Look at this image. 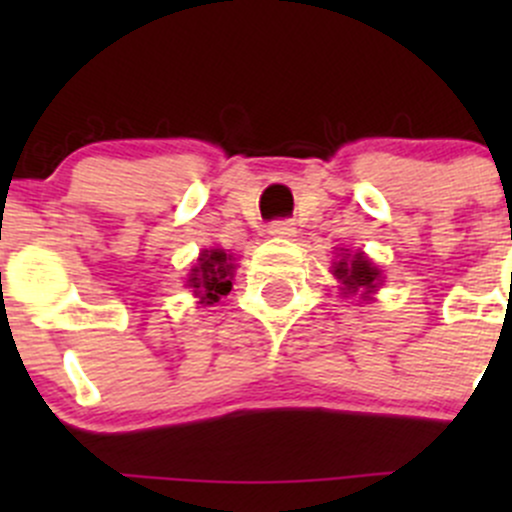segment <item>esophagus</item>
Instances as JSON below:
<instances>
[{
  "label": "esophagus",
  "mask_w": 512,
  "mask_h": 512,
  "mask_svg": "<svg viewBox=\"0 0 512 512\" xmlns=\"http://www.w3.org/2000/svg\"><path fill=\"white\" fill-rule=\"evenodd\" d=\"M267 232L272 237H277V240H289L297 230H294V223H289V220H275V223H270V227H267Z\"/></svg>",
  "instance_id": "obj_1"
}]
</instances>
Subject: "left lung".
<instances>
[{
	"instance_id": "obj_1",
	"label": "left lung",
	"mask_w": 512,
	"mask_h": 512,
	"mask_svg": "<svg viewBox=\"0 0 512 512\" xmlns=\"http://www.w3.org/2000/svg\"><path fill=\"white\" fill-rule=\"evenodd\" d=\"M334 277L342 282V294H356L361 292V299H371V294L376 292L381 285V270L364 255V252H356L349 255L344 252L332 267Z\"/></svg>"
}]
</instances>
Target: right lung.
<instances>
[{"mask_svg": "<svg viewBox=\"0 0 512 512\" xmlns=\"http://www.w3.org/2000/svg\"><path fill=\"white\" fill-rule=\"evenodd\" d=\"M232 255L225 250H203L198 257V265L190 270L188 287H193L195 297L200 299L198 304L208 307V304L220 302V297L232 289Z\"/></svg>", "mask_w": 512, "mask_h": 512, "instance_id": "right-lung-1", "label": "right lung"}]
</instances>
